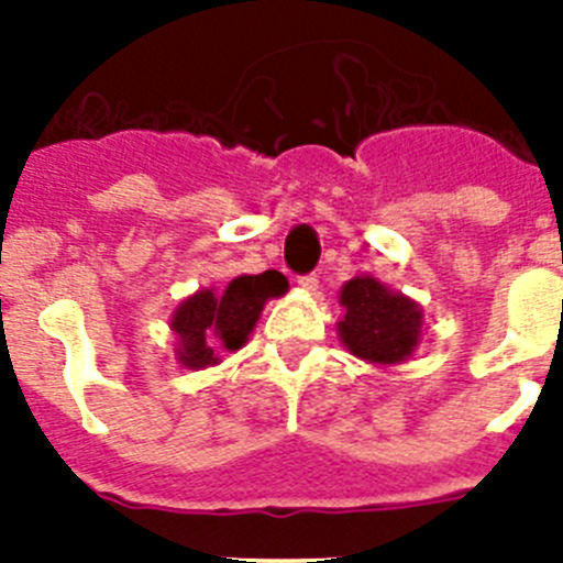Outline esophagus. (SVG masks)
I'll return each instance as SVG.
<instances>
[{
    "instance_id": "1",
    "label": "esophagus",
    "mask_w": 563,
    "mask_h": 563,
    "mask_svg": "<svg viewBox=\"0 0 563 563\" xmlns=\"http://www.w3.org/2000/svg\"><path fill=\"white\" fill-rule=\"evenodd\" d=\"M298 287H305L307 292L318 290V276L316 273H305V276H298Z\"/></svg>"
}]
</instances>
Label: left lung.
<instances>
[{"label":"left lung","instance_id":"obj_1","mask_svg":"<svg viewBox=\"0 0 563 563\" xmlns=\"http://www.w3.org/2000/svg\"><path fill=\"white\" fill-rule=\"evenodd\" d=\"M346 316L338 324L352 355L372 363H400L420 341L422 310L411 298L391 292L369 276L346 282L341 290Z\"/></svg>","mask_w":563,"mask_h":563}]
</instances>
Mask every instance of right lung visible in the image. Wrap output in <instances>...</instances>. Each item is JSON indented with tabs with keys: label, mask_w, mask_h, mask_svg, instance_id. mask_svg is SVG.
I'll return each instance as SVG.
<instances>
[{
	"label": "right lung",
	"mask_w": 563,
	"mask_h": 563,
	"mask_svg": "<svg viewBox=\"0 0 563 563\" xmlns=\"http://www.w3.org/2000/svg\"><path fill=\"white\" fill-rule=\"evenodd\" d=\"M287 278L278 271L233 278L222 296L200 290L174 312L172 330L180 338V363L206 369L217 363V350H239L256 327L267 298L282 296Z\"/></svg>",
	"instance_id": "right-lung-1"
}]
</instances>
